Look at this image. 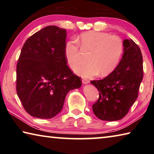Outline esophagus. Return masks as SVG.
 Masks as SVG:
<instances>
[{
  "label": "esophagus",
  "mask_w": 154,
  "mask_h": 154,
  "mask_svg": "<svg viewBox=\"0 0 154 154\" xmlns=\"http://www.w3.org/2000/svg\"><path fill=\"white\" fill-rule=\"evenodd\" d=\"M82 83H83V84H88V83H90V81L86 79H82Z\"/></svg>",
  "instance_id": "obj_1"
}]
</instances>
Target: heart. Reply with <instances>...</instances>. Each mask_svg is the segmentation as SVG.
I'll return each instance as SVG.
<instances>
[{
    "label": "heart",
    "instance_id": "obj_1",
    "mask_svg": "<svg viewBox=\"0 0 154 154\" xmlns=\"http://www.w3.org/2000/svg\"><path fill=\"white\" fill-rule=\"evenodd\" d=\"M81 48L91 51L86 64L74 68V72L83 77H91L99 74L106 76L118 66L124 52V44L117 36L107 33L89 31L79 36ZM79 49L74 41L66 42L64 46V56L68 65L72 68L79 61Z\"/></svg>",
    "mask_w": 154,
    "mask_h": 154
}]
</instances>
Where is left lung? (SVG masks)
I'll use <instances>...</instances> for the list:
<instances>
[{
	"mask_svg": "<svg viewBox=\"0 0 154 154\" xmlns=\"http://www.w3.org/2000/svg\"><path fill=\"white\" fill-rule=\"evenodd\" d=\"M123 44L124 54L116 69L103 79L90 82L99 92L92 109L101 120L122 119L138 97L143 77L142 54L132 39L124 40Z\"/></svg>",
	"mask_w": 154,
	"mask_h": 154,
	"instance_id": "8db88e82",
	"label": "left lung"
}]
</instances>
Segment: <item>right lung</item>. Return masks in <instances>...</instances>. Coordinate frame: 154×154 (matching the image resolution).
I'll return each instance as SVG.
<instances>
[{
  "label": "right lung",
  "instance_id": "obj_1",
  "mask_svg": "<svg viewBox=\"0 0 154 154\" xmlns=\"http://www.w3.org/2000/svg\"><path fill=\"white\" fill-rule=\"evenodd\" d=\"M66 31L56 26L42 28L23 45L17 64V94L30 116L50 119L62 111L70 90L82 86L64 56Z\"/></svg>",
  "mask_w": 154,
  "mask_h": 154
}]
</instances>
